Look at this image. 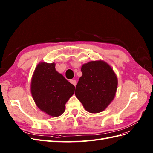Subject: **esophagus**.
<instances>
[{
    "label": "esophagus",
    "mask_w": 153,
    "mask_h": 153,
    "mask_svg": "<svg viewBox=\"0 0 153 153\" xmlns=\"http://www.w3.org/2000/svg\"><path fill=\"white\" fill-rule=\"evenodd\" d=\"M70 82L72 84H73L74 86H76V84H77V82H76V81L75 80H70Z\"/></svg>",
    "instance_id": "1"
}]
</instances>
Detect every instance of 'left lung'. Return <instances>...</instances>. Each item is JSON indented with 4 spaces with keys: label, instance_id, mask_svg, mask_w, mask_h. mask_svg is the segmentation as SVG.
Instances as JSON below:
<instances>
[{
    "label": "left lung",
    "instance_id": "obj_1",
    "mask_svg": "<svg viewBox=\"0 0 153 153\" xmlns=\"http://www.w3.org/2000/svg\"><path fill=\"white\" fill-rule=\"evenodd\" d=\"M81 71L82 76L78 82L74 94L88 112H101L115 95L117 88L116 74L107 63L102 60L84 64Z\"/></svg>",
    "mask_w": 153,
    "mask_h": 153
}]
</instances>
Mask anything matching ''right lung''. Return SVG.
I'll use <instances>...</instances> for the list:
<instances>
[{"mask_svg": "<svg viewBox=\"0 0 153 153\" xmlns=\"http://www.w3.org/2000/svg\"><path fill=\"white\" fill-rule=\"evenodd\" d=\"M75 87L56 71L55 64L40 62L33 72L31 94L39 108L53 117L64 112L65 104Z\"/></svg>", "mask_w": 153, "mask_h": 153, "instance_id": "obj_1", "label": "right lung"}]
</instances>
